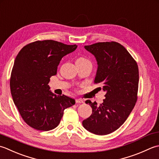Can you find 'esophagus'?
I'll return each instance as SVG.
<instances>
[{"mask_svg":"<svg viewBox=\"0 0 159 159\" xmlns=\"http://www.w3.org/2000/svg\"><path fill=\"white\" fill-rule=\"evenodd\" d=\"M75 102L77 103H84V101L82 99H75Z\"/></svg>","mask_w":159,"mask_h":159,"instance_id":"esophagus-1","label":"esophagus"}]
</instances>
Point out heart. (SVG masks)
Masks as SVG:
<instances>
[{
    "label": "heart",
    "instance_id": "obj_1",
    "mask_svg": "<svg viewBox=\"0 0 159 159\" xmlns=\"http://www.w3.org/2000/svg\"><path fill=\"white\" fill-rule=\"evenodd\" d=\"M77 61H89L88 60H86V58H84V57H79L78 59L77 60Z\"/></svg>",
    "mask_w": 159,
    "mask_h": 159
}]
</instances>
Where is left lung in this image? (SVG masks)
Instances as JSON below:
<instances>
[{
	"label": "left lung",
	"mask_w": 159,
	"mask_h": 159,
	"mask_svg": "<svg viewBox=\"0 0 159 159\" xmlns=\"http://www.w3.org/2000/svg\"><path fill=\"white\" fill-rule=\"evenodd\" d=\"M98 62L94 83L106 93L103 103L86 100L92 115L82 125L90 132L106 135L117 129L125 121L137 100L139 68L125 48L116 42L98 43L84 47Z\"/></svg>",
	"instance_id": "1"
}]
</instances>
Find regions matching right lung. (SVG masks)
<instances>
[{
  "mask_svg": "<svg viewBox=\"0 0 159 159\" xmlns=\"http://www.w3.org/2000/svg\"><path fill=\"white\" fill-rule=\"evenodd\" d=\"M47 40L26 45L16 56L10 78L11 93L15 105L30 127L48 131L59 125L64 111L75 103L66 95L57 96L48 85L57 74L64 56L77 48Z\"/></svg>",
  "mask_w": 159,
  "mask_h": 159,
  "instance_id": "1",
  "label": "right lung"
}]
</instances>
